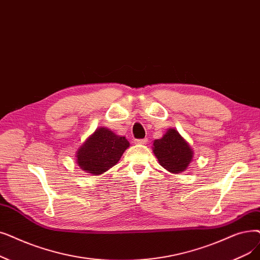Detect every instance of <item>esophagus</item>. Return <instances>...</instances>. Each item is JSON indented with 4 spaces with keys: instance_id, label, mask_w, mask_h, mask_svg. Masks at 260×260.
I'll return each mask as SVG.
<instances>
[{
    "instance_id": "obj_1",
    "label": "esophagus",
    "mask_w": 260,
    "mask_h": 260,
    "mask_svg": "<svg viewBox=\"0 0 260 260\" xmlns=\"http://www.w3.org/2000/svg\"><path fill=\"white\" fill-rule=\"evenodd\" d=\"M136 144H145L146 142H148V139L144 138V139H136L134 141Z\"/></svg>"
}]
</instances>
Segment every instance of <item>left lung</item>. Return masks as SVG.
I'll use <instances>...</instances> for the list:
<instances>
[{"instance_id":"obj_1","label":"left lung","mask_w":260,"mask_h":260,"mask_svg":"<svg viewBox=\"0 0 260 260\" xmlns=\"http://www.w3.org/2000/svg\"><path fill=\"white\" fill-rule=\"evenodd\" d=\"M153 152L159 165L174 174L187 170L193 158L192 149L175 128H169L160 139L154 141Z\"/></svg>"}]
</instances>
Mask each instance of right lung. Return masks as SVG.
Returning a JSON list of instances; mask_svg holds the SVG:
<instances>
[{
	"mask_svg": "<svg viewBox=\"0 0 260 260\" xmlns=\"http://www.w3.org/2000/svg\"><path fill=\"white\" fill-rule=\"evenodd\" d=\"M128 146L125 137L118 136L106 127H99L78 148L76 162L87 173L103 174L118 164Z\"/></svg>",
	"mask_w": 260,
	"mask_h": 260,
	"instance_id": "1",
	"label": "right lung"
}]
</instances>
